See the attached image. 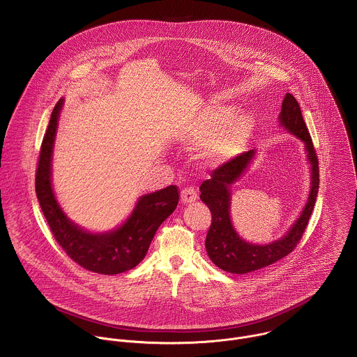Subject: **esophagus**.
<instances>
[{"label": "esophagus", "mask_w": 357, "mask_h": 357, "mask_svg": "<svg viewBox=\"0 0 357 357\" xmlns=\"http://www.w3.org/2000/svg\"><path fill=\"white\" fill-rule=\"evenodd\" d=\"M197 199H198V194L194 187H185L181 190V201L184 204H191V202H195Z\"/></svg>", "instance_id": "1"}]
</instances>
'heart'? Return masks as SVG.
Listing matches in <instances>:
<instances>
[{
  "label": "heart",
  "mask_w": 357,
  "mask_h": 357,
  "mask_svg": "<svg viewBox=\"0 0 357 357\" xmlns=\"http://www.w3.org/2000/svg\"><path fill=\"white\" fill-rule=\"evenodd\" d=\"M235 115L231 105H214L204 109L188 126L184 142L191 149L204 147L211 163H222L241 153L255 130V119Z\"/></svg>",
  "instance_id": "obj_1"
}]
</instances>
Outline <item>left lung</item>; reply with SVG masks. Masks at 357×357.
Segmentation results:
<instances>
[{
	"label": "left lung",
	"instance_id": "obj_1",
	"mask_svg": "<svg viewBox=\"0 0 357 357\" xmlns=\"http://www.w3.org/2000/svg\"><path fill=\"white\" fill-rule=\"evenodd\" d=\"M280 123L294 136L305 143L307 160L310 162V191L305 207L282 239L269 245H253L245 242L234 229L229 217L231 184H234L250 165L255 150L242 153L211 172V177L201 185V199L207 204L211 213V224L206 235V252L210 259L222 271L229 273H249L290 255L300 243L309 217L314 207L319 191V159L314 151L309 130L301 114L300 104L290 93L284 96L279 116Z\"/></svg>",
	"mask_w": 357,
	"mask_h": 357
}]
</instances>
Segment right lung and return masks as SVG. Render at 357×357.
Instances as JSON below:
<instances>
[{
	"instance_id": "right-lung-1",
	"label": "right lung",
	"mask_w": 357,
	"mask_h": 357,
	"mask_svg": "<svg viewBox=\"0 0 357 357\" xmlns=\"http://www.w3.org/2000/svg\"><path fill=\"white\" fill-rule=\"evenodd\" d=\"M63 105L60 99L52 111L36 170V192L43 213L59 246L74 262L86 271L102 275H116L135 268L149 252L159 225L178 204V188L169 185L144 195L132 215L115 231L91 234L71 222L56 202L51 183L52 150L57 119Z\"/></svg>"
}]
</instances>
